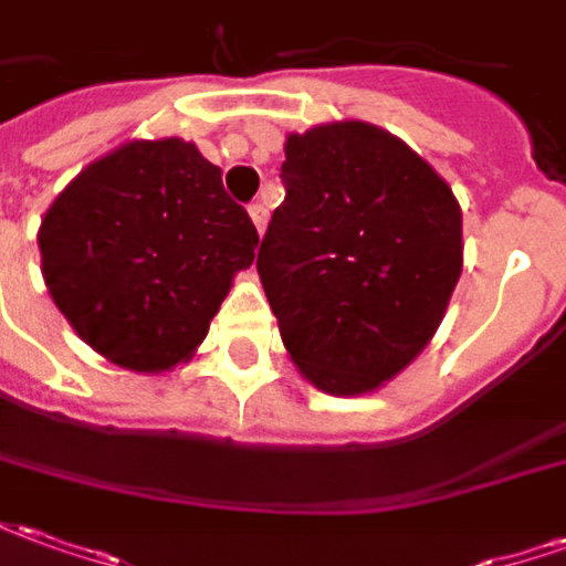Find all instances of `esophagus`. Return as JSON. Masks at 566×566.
<instances>
[{"instance_id": "34e87169", "label": "esophagus", "mask_w": 566, "mask_h": 566, "mask_svg": "<svg viewBox=\"0 0 566 566\" xmlns=\"http://www.w3.org/2000/svg\"><path fill=\"white\" fill-rule=\"evenodd\" d=\"M248 214H251V221L258 227V233H263V230H266V221H270V209H266L263 202H251V206H248Z\"/></svg>"}]
</instances>
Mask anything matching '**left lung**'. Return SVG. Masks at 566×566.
I'll return each mask as SVG.
<instances>
[{"label":"left lung","mask_w":566,"mask_h":566,"mask_svg":"<svg viewBox=\"0 0 566 566\" xmlns=\"http://www.w3.org/2000/svg\"><path fill=\"white\" fill-rule=\"evenodd\" d=\"M282 181L258 272L284 348L321 391H376L446 315L461 206L430 163L364 120L291 133Z\"/></svg>","instance_id":"1"}]
</instances>
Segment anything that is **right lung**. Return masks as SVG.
Here are the masks:
<instances>
[{
	"mask_svg": "<svg viewBox=\"0 0 566 566\" xmlns=\"http://www.w3.org/2000/svg\"><path fill=\"white\" fill-rule=\"evenodd\" d=\"M260 235L221 169L185 139H133L81 169L39 227L56 308L136 373L193 357Z\"/></svg>",
	"mask_w": 566,
	"mask_h": 566,
	"instance_id": "obj_1",
	"label": "right lung"
}]
</instances>
